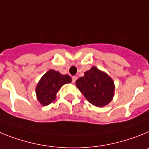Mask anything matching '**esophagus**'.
I'll return each mask as SVG.
<instances>
[{
  "label": "esophagus",
  "mask_w": 149,
  "mask_h": 149,
  "mask_svg": "<svg viewBox=\"0 0 149 149\" xmlns=\"http://www.w3.org/2000/svg\"><path fill=\"white\" fill-rule=\"evenodd\" d=\"M76 79H77V76H73V77H72V82H76Z\"/></svg>",
  "instance_id": "1"
}]
</instances>
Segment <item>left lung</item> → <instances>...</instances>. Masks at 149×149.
Wrapping results in <instances>:
<instances>
[{
	"mask_svg": "<svg viewBox=\"0 0 149 149\" xmlns=\"http://www.w3.org/2000/svg\"><path fill=\"white\" fill-rule=\"evenodd\" d=\"M76 86L88 101L95 107H102L112 100L115 85L112 79L95 67L86 71L76 80Z\"/></svg>",
	"mask_w": 149,
	"mask_h": 149,
	"instance_id": "left-lung-1",
	"label": "left lung"
}]
</instances>
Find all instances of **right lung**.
Returning <instances> with one entry per match:
<instances>
[{
  "label": "right lung",
  "mask_w": 149,
  "mask_h": 149,
  "mask_svg": "<svg viewBox=\"0 0 149 149\" xmlns=\"http://www.w3.org/2000/svg\"><path fill=\"white\" fill-rule=\"evenodd\" d=\"M70 76L61 75L58 71L49 70L43 75L36 88L37 100L43 106L55 100L56 94L62 85L71 82Z\"/></svg>",
  "instance_id": "1"
}]
</instances>
